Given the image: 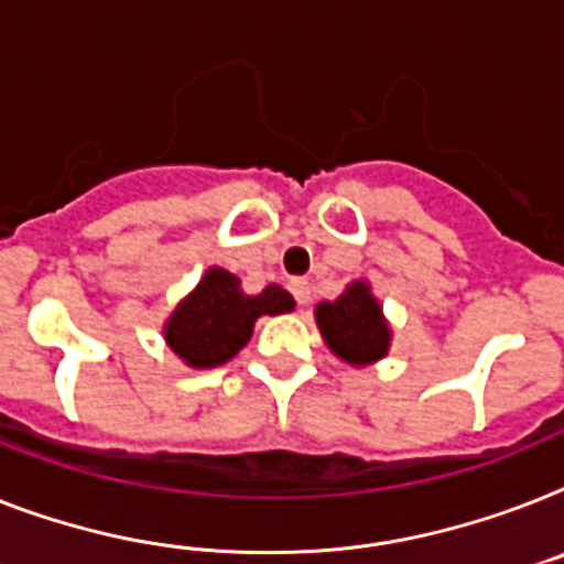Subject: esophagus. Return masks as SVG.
<instances>
[{
  "label": "esophagus",
  "mask_w": 564,
  "mask_h": 564,
  "mask_svg": "<svg viewBox=\"0 0 564 564\" xmlns=\"http://www.w3.org/2000/svg\"><path fill=\"white\" fill-rule=\"evenodd\" d=\"M288 288H291L296 305H302V308H305V305L311 302V285H308V282H305V279H291V285H288Z\"/></svg>",
  "instance_id": "esophagus-1"
}]
</instances>
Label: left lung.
Instances as JSON below:
<instances>
[{
	"instance_id": "obj_1",
	"label": "left lung",
	"mask_w": 564,
	"mask_h": 564,
	"mask_svg": "<svg viewBox=\"0 0 564 564\" xmlns=\"http://www.w3.org/2000/svg\"><path fill=\"white\" fill-rule=\"evenodd\" d=\"M316 325L323 332L325 346L351 366L377 362L380 357H386L389 343H392L383 308L371 296V288L366 282L348 285L346 293L334 302H319Z\"/></svg>"
}]
</instances>
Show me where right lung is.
Here are the masks:
<instances>
[{
    "label": "right lung",
    "mask_w": 564,
    "mask_h": 564,
    "mask_svg": "<svg viewBox=\"0 0 564 564\" xmlns=\"http://www.w3.org/2000/svg\"><path fill=\"white\" fill-rule=\"evenodd\" d=\"M288 311H293V296L285 288L268 285L250 296L241 291L239 276L225 268H209L195 291L172 311L164 325V339L187 366L213 369L248 346L259 316Z\"/></svg>",
    "instance_id": "obj_1"
}]
</instances>
